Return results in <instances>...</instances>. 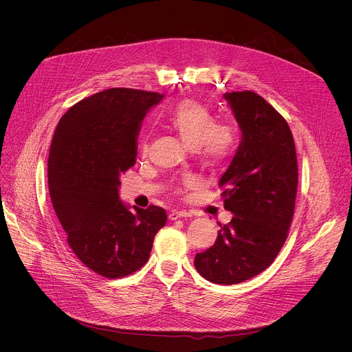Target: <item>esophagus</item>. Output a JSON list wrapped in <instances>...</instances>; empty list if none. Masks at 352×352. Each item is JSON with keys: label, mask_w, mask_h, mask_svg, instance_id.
<instances>
[{"label": "esophagus", "mask_w": 352, "mask_h": 352, "mask_svg": "<svg viewBox=\"0 0 352 352\" xmlns=\"http://www.w3.org/2000/svg\"><path fill=\"white\" fill-rule=\"evenodd\" d=\"M189 213L186 210H181V209H173L168 214V219L170 220H177V219H181V217H188Z\"/></svg>", "instance_id": "obj_1"}]
</instances>
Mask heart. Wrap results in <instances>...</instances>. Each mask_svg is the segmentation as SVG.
Listing matches in <instances>:
<instances>
[{"label":"heart","mask_w":352,"mask_h":352,"mask_svg":"<svg viewBox=\"0 0 352 352\" xmlns=\"http://www.w3.org/2000/svg\"><path fill=\"white\" fill-rule=\"evenodd\" d=\"M163 122L189 148H197L210 163H221L230 157L236 143L234 126L216 121L209 107L193 98L179 102ZM184 184L185 186H193L196 185V178L189 175Z\"/></svg>","instance_id":"heart-1"}]
</instances>
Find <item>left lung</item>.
<instances>
[{"instance_id":"obj_1","label":"left lung","mask_w":352,"mask_h":352,"mask_svg":"<svg viewBox=\"0 0 352 352\" xmlns=\"http://www.w3.org/2000/svg\"><path fill=\"white\" fill-rule=\"evenodd\" d=\"M242 132L220 178L224 208L234 217L216 242L196 254L199 274L214 284H238L267 269L292 223L298 188L295 143L284 117L255 91L226 93Z\"/></svg>"}]
</instances>
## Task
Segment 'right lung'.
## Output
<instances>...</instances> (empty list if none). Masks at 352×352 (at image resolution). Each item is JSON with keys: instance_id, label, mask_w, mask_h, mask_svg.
<instances>
[{"instance_id": "add662e5", "label": "right lung", "mask_w": 352, "mask_h": 352, "mask_svg": "<svg viewBox=\"0 0 352 352\" xmlns=\"http://www.w3.org/2000/svg\"><path fill=\"white\" fill-rule=\"evenodd\" d=\"M163 97L128 87L98 91L61 117L50 147V197L68 245L107 278L139 270L167 221L163 208L131 212L118 197L120 175L136 162L140 122Z\"/></svg>"}]
</instances>
